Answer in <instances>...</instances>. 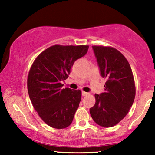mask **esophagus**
I'll return each mask as SVG.
<instances>
[{
  "mask_svg": "<svg viewBox=\"0 0 155 155\" xmlns=\"http://www.w3.org/2000/svg\"><path fill=\"white\" fill-rule=\"evenodd\" d=\"M81 95H82V96H87V95H89V93H88V92L82 91V92H81Z\"/></svg>",
  "mask_w": 155,
  "mask_h": 155,
  "instance_id": "1",
  "label": "esophagus"
}]
</instances>
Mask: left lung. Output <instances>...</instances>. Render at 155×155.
I'll return each instance as SVG.
<instances>
[{
  "instance_id": "obj_1",
  "label": "left lung",
  "mask_w": 155,
  "mask_h": 155,
  "mask_svg": "<svg viewBox=\"0 0 155 155\" xmlns=\"http://www.w3.org/2000/svg\"><path fill=\"white\" fill-rule=\"evenodd\" d=\"M101 75L106 79L104 92L95 94V104L90 108L92 120L98 125H116L128 113L136 96V87L130 65L115 48L92 46Z\"/></svg>"
}]
</instances>
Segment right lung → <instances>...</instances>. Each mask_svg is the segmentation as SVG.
I'll return each instance as SVG.
<instances>
[{"instance_id": "right-lung-1", "label": "right lung", "mask_w": 155, "mask_h": 155, "mask_svg": "<svg viewBox=\"0 0 155 155\" xmlns=\"http://www.w3.org/2000/svg\"><path fill=\"white\" fill-rule=\"evenodd\" d=\"M89 46L56 44L42 51L34 60L28 76L32 104L42 120L51 127L63 129L71 124L79 106L81 92L63 89L76 60L84 56Z\"/></svg>"}]
</instances>
